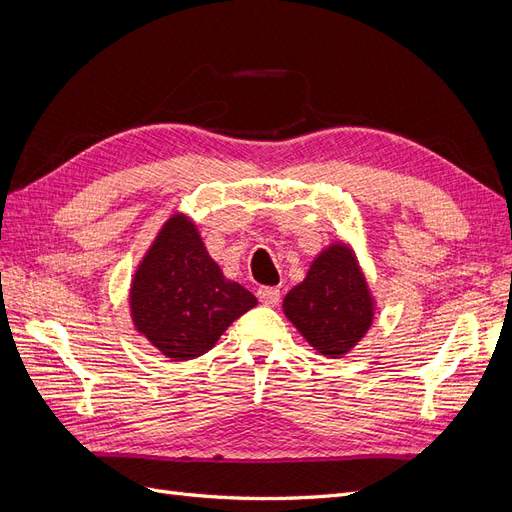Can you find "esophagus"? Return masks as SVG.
Returning a JSON list of instances; mask_svg holds the SVG:
<instances>
[{"label": "esophagus", "mask_w": 512, "mask_h": 512, "mask_svg": "<svg viewBox=\"0 0 512 512\" xmlns=\"http://www.w3.org/2000/svg\"><path fill=\"white\" fill-rule=\"evenodd\" d=\"M257 298L263 306H276L280 300V289L276 287H259L257 289Z\"/></svg>", "instance_id": "1"}]
</instances>
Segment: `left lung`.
<instances>
[{
	"mask_svg": "<svg viewBox=\"0 0 512 512\" xmlns=\"http://www.w3.org/2000/svg\"><path fill=\"white\" fill-rule=\"evenodd\" d=\"M374 298L349 244L334 242L312 259L306 278L283 300V312L317 353L342 357L368 334Z\"/></svg>",
	"mask_w": 512,
	"mask_h": 512,
	"instance_id": "8db88e82",
	"label": "left lung"
}]
</instances>
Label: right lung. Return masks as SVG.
<instances>
[{
  "label": "right lung",
  "instance_id": "right-lung-1",
  "mask_svg": "<svg viewBox=\"0 0 512 512\" xmlns=\"http://www.w3.org/2000/svg\"><path fill=\"white\" fill-rule=\"evenodd\" d=\"M253 306L255 295L223 276L183 212L163 223L131 278L129 310L136 332L172 361L208 353Z\"/></svg>",
  "mask_w": 512,
  "mask_h": 512
}]
</instances>
